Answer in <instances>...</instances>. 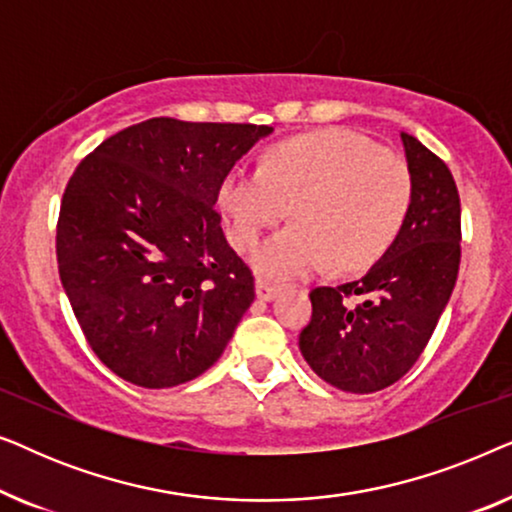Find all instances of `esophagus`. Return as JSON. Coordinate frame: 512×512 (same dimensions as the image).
<instances>
[{
	"label": "esophagus",
	"instance_id": "34e87169",
	"mask_svg": "<svg viewBox=\"0 0 512 512\" xmlns=\"http://www.w3.org/2000/svg\"><path fill=\"white\" fill-rule=\"evenodd\" d=\"M275 296H277V286L263 282V279H256V298L258 300H265V303H270V300Z\"/></svg>",
	"mask_w": 512,
	"mask_h": 512
}]
</instances>
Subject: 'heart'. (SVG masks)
Masks as SVG:
<instances>
[{"label": "heart", "instance_id": "obj_1", "mask_svg": "<svg viewBox=\"0 0 512 512\" xmlns=\"http://www.w3.org/2000/svg\"><path fill=\"white\" fill-rule=\"evenodd\" d=\"M410 198L405 160L342 128L279 142L258 170L235 167L219 186L237 251L254 249L291 207L296 223L251 256L256 275L270 282L307 277L328 263L340 272L370 268L401 233Z\"/></svg>", "mask_w": 512, "mask_h": 512}]
</instances>
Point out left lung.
I'll use <instances>...</instances> for the list:
<instances>
[{"instance_id":"obj_1","label":"left lung","mask_w":512,"mask_h":512,"mask_svg":"<svg viewBox=\"0 0 512 512\" xmlns=\"http://www.w3.org/2000/svg\"><path fill=\"white\" fill-rule=\"evenodd\" d=\"M401 142L412 177L401 233L359 282L310 293L312 319L298 340L307 366L347 394H373L415 366L457 282V184L419 139L401 132Z\"/></svg>"}]
</instances>
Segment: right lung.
Returning a JSON list of instances; mask_svg holds the SVG:
<instances>
[{
  "label": "right lung",
  "mask_w": 512,
  "mask_h": 512,
  "mask_svg": "<svg viewBox=\"0 0 512 512\" xmlns=\"http://www.w3.org/2000/svg\"><path fill=\"white\" fill-rule=\"evenodd\" d=\"M270 125L151 118L104 139L69 179L58 270L88 345L118 377L167 389L212 368L254 303L216 214Z\"/></svg>",
  "instance_id": "obj_1"
}]
</instances>
